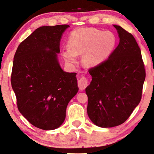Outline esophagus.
<instances>
[{
    "label": "esophagus",
    "mask_w": 154,
    "mask_h": 154,
    "mask_svg": "<svg viewBox=\"0 0 154 154\" xmlns=\"http://www.w3.org/2000/svg\"><path fill=\"white\" fill-rule=\"evenodd\" d=\"M78 85L80 90H85V88L88 86V80L87 78L82 76L78 81Z\"/></svg>",
    "instance_id": "1"
}]
</instances>
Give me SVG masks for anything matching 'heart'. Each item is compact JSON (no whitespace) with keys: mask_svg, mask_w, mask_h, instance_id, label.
Instances as JSON below:
<instances>
[{"mask_svg":"<svg viewBox=\"0 0 154 154\" xmlns=\"http://www.w3.org/2000/svg\"><path fill=\"white\" fill-rule=\"evenodd\" d=\"M116 37L110 31H102L95 28H80L70 33L68 48L62 55L67 63L74 64L76 56L83 54L82 62L87 67L100 64L110 56L116 46Z\"/></svg>","mask_w":154,"mask_h":154,"instance_id":"b5f03b06","label":"heart"}]
</instances>
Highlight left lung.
Returning a JSON list of instances; mask_svg holds the SVG:
<instances>
[{"mask_svg": "<svg viewBox=\"0 0 154 154\" xmlns=\"http://www.w3.org/2000/svg\"><path fill=\"white\" fill-rule=\"evenodd\" d=\"M119 44L108 57L89 69L92 80L85 91L87 114L101 128L122 124L139 104L145 69L140 48L133 35L117 25Z\"/></svg>", "mask_w": 154, "mask_h": 154, "instance_id": "1", "label": "left lung"}]
</instances>
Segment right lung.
I'll use <instances>...</instances> for the list:
<instances>
[{"label":"right lung","mask_w":154,"mask_h":154,"mask_svg":"<svg viewBox=\"0 0 154 154\" xmlns=\"http://www.w3.org/2000/svg\"><path fill=\"white\" fill-rule=\"evenodd\" d=\"M67 24L44 26L20 43L14 55L11 81L20 113L36 128L57 129L68 103L79 91L76 73L64 72L57 54Z\"/></svg>","instance_id":"obj_1"}]
</instances>
